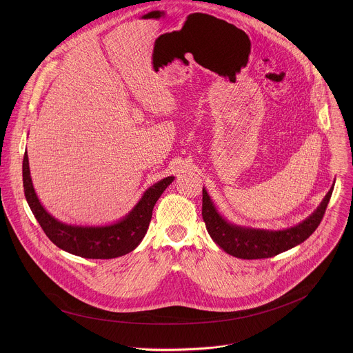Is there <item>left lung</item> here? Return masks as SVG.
I'll list each match as a JSON object with an SVG mask.
<instances>
[{
	"instance_id": "1",
	"label": "left lung",
	"mask_w": 353,
	"mask_h": 353,
	"mask_svg": "<svg viewBox=\"0 0 353 353\" xmlns=\"http://www.w3.org/2000/svg\"><path fill=\"white\" fill-rule=\"evenodd\" d=\"M334 185L319 206L302 223L285 230H262L230 223L202 189V219L213 242L227 254L242 259L270 258L303 243L319 225Z\"/></svg>"
}]
</instances>
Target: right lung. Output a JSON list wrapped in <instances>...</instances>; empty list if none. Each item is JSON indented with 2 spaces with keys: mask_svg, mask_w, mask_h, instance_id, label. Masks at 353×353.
<instances>
[{
  "mask_svg": "<svg viewBox=\"0 0 353 353\" xmlns=\"http://www.w3.org/2000/svg\"><path fill=\"white\" fill-rule=\"evenodd\" d=\"M174 179L167 176L153 183L134 208L112 224L74 225L57 220L43 208L32 185L27 152L23 159L24 194L35 219L57 248L81 258L110 259L133 252L147 234L154 203Z\"/></svg>",
  "mask_w": 353,
  "mask_h": 353,
  "instance_id": "obj_1",
  "label": "right lung"
}]
</instances>
